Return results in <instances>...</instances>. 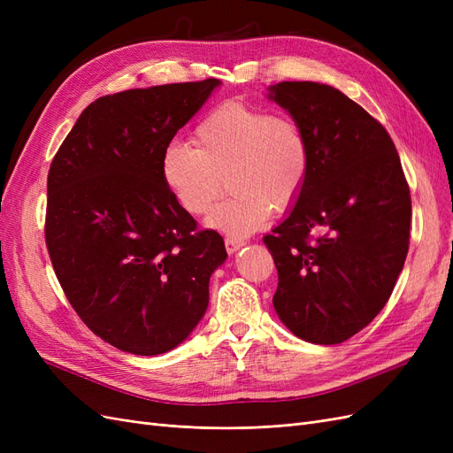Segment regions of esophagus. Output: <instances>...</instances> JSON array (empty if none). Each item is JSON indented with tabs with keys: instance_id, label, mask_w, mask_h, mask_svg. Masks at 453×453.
<instances>
[{
	"instance_id": "obj_1",
	"label": "esophagus",
	"mask_w": 453,
	"mask_h": 453,
	"mask_svg": "<svg viewBox=\"0 0 453 453\" xmlns=\"http://www.w3.org/2000/svg\"><path fill=\"white\" fill-rule=\"evenodd\" d=\"M225 245H226L228 255H234L236 251H240V250L243 248L245 242H243L242 238H232V236H228V238L225 240Z\"/></svg>"
}]
</instances>
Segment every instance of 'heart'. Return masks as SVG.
<instances>
[{"mask_svg":"<svg viewBox=\"0 0 453 453\" xmlns=\"http://www.w3.org/2000/svg\"><path fill=\"white\" fill-rule=\"evenodd\" d=\"M193 145L172 140L160 155V175L175 202L190 215H205V226L232 238L250 236L273 210L296 202L306 183L310 149L295 120L266 109L226 102L205 115Z\"/></svg>","mask_w":453,"mask_h":453,"instance_id":"1","label":"heart"}]
</instances>
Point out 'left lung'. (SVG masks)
I'll return each instance as SVG.
<instances>
[{"label":"left lung","mask_w":453,"mask_h":453,"mask_svg":"<svg viewBox=\"0 0 453 453\" xmlns=\"http://www.w3.org/2000/svg\"><path fill=\"white\" fill-rule=\"evenodd\" d=\"M266 98L310 149L303 193L265 236L278 268L272 303L295 336L340 344L386 306L404 266L412 202L401 158L386 128L334 87L283 81Z\"/></svg>","instance_id":"obj_1"}]
</instances>
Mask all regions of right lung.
<instances>
[{
    "label": "right lung",
    "instance_id": "obj_1",
    "mask_svg": "<svg viewBox=\"0 0 453 453\" xmlns=\"http://www.w3.org/2000/svg\"><path fill=\"white\" fill-rule=\"evenodd\" d=\"M221 81L109 94L90 104L49 170L45 238L79 318L120 351L160 355L195 331L226 260L215 230L175 202L160 155Z\"/></svg>",
    "mask_w": 453,
    "mask_h": 453
}]
</instances>
